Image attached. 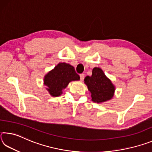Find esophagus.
<instances>
[{
	"instance_id": "esophagus-1",
	"label": "esophagus",
	"mask_w": 152,
	"mask_h": 152,
	"mask_svg": "<svg viewBox=\"0 0 152 152\" xmlns=\"http://www.w3.org/2000/svg\"><path fill=\"white\" fill-rule=\"evenodd\" d=\"M80 80L81 81H83V80L84 78V74H80Z\"/></svg>"
}]
</instances>
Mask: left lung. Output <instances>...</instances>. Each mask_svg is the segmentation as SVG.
<instances>
[{"mask_svg": "<svg viewBox=\"0 0 152 152\" xmlns=\"http://www.w3.org/2000/svg\"><path fill=\"white\" fill-rule=\"evenodd\" d=\"M84 84L91 93V100L96 103L109 101L115 94V85L101 68H94L92 76L84 78Z\"/></svg>", "mask_w": 152, "mask_h": 152, "instance_id": "obj_1", "label": "left lung"}]
</instances>
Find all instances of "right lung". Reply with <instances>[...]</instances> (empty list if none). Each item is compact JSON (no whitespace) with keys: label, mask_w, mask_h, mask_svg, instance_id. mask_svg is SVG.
<instances>
[{"label":"right lung","mask_w":152,"mask_h":152,"mask_svg":"<svg viewBox=\"0 0 152 152\" xmlns=\"http://www.w3.org/2000/svg\"><path fill=\"white\" fill-rule=\"evenodd\" d=\"M80 80L75 69L70 64L65 62L59 63L55 68L45 74L43 78V84L46 86L50 96H60L63 91L72 81Z\"/></svg>","instance_id":"add662e5"}]
</instances>
